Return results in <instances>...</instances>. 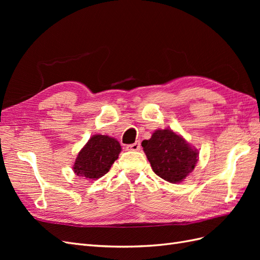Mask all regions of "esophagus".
Instances as JSON below:
<instances>
[{"label": "esophagus", "instance_id": "esophagus-1", "mask_svg": "<svg viewBox=\"0 0 260 260\" xmlns=\"http://www.w3.org/2000/svg\"><path fill=\"white\" fill-rule=\"evenodd\" d=\"M140 148H141L140 142H136V143H133V144L127 145V149H128V151H139Z\"/></svg>", "mask_w": 260, "mask_h": 260}]
</instances>
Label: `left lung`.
Returning <instances> with one entry per match:
<instances>
[{
  "instance_id": "obj_1",
  "label": "left lung",
  "mask_w": 260,
  "mask_h": 260,
  "mask_svg": "<svg viewBox=\"0 0 260 260\" xmlns=\"http://www.w3.org/2000/svg\"><path fill=\"white\" fill-rule=\"evenodd\" d=\"M155 174L170 183H179L194 170L199 151L170 129L156 130L142 142Z\"/></svg>"
}]
</instances>
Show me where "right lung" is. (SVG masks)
I'll use <instances>...</instances> for the list:
<instances>
[{
    "label": "right lung",
    "instance_id": "add662e5",
    "mask_svg": "<svg viewBox=\"0 0 260 260\" xmlns=\"http://www.w3.org/2000/svg\"><path fill=\"white\" fill-rule=\"evenodd\" d=\"M121 152L119 142L108 136H93L78 154L74 171L78 177L96 180L106 175Z\"/></svg>",
    "mask_w": 260,
    "mask_h": 260
}]
</instances>
